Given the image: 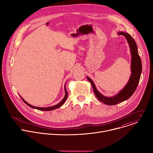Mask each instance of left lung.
I'll return each mask as SVG.
<instances>
[{
	"instance_id": "1",
	"label": "left lung",
	"mask_w": 153,
	"mask_h": 153,
	"mask_svg": "<svg viewBox=\"0 0 153 153\" xmlns=\"http://www.w3.org/2000/svg\"><path fill=\"white\" fill-rule=\"evenodd\" d=\"M118 34L125 36L129 44L131 54V74L125 86L116 95L112 97H106L99 92L93 81L89 77H87V79L91 83L96 97L103 103L108 105H114L122 102L128 99L134 94L139 84L142 69L141 59L138 53L137 44L134 39L126 33L120 31L118 33Z\"/></svg>"
}]
</instances>
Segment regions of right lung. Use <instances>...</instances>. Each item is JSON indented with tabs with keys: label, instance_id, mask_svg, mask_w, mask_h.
Returning <instances> with one entry per match:
<instances>
[{
	"label": "right lung",
	"instance_id": "1",
	"mask_svg": "<svg viewBox=\"0 0 153 153\" xmlns=\"http://www.w3.org/2000/svg\"><path fill=\"white\" fill-rule=\"evenodd\" d=\"M65 97H63V99L62 100V101L60 102H59L58 104L56 105H54V106H50V107H46V108H42V107H37V106H33L30 104H29L28 103H27L25 100H24L22 99V97H20L21 99H22V100L27 105H28L29 106H30L31 108H34V109H36V110H40V111H51V110H55V109H57V108H59V107H60L62 105H63V103H65V100H67V98L68 97V92L66 90V87H65Z\"/></svg>",
	"mask_w": 153,
	"mask_h": 153
}]
</instances>
